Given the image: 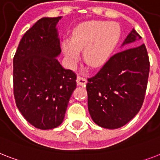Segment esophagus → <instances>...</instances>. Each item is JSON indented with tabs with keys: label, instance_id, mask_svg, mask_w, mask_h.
<instances>
[{
	"label": "esophagus",
	"instance_id": "34e87169",
	"mask_svg": "<svg viewBox=\"0 0 160 160\" xmlns=\"http://www.w3.org/2000/svg\"><path fill=\"white\" fill-rule=\"evenodd\" d=\"M78 85H81V86H85V84L87 83V80L84 77L82 76H78L77 80H76Z\"/></svg>",
	"mask_w": 160,
	"mask_h": 160
}]
</instances>
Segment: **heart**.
Listing matches in <instances>:
<instances>
[{"label":"heart","mask_w":160,"mask_h":160,"mask_svg":"<svg viewBox=\"0 0 160 160\" xmlns=\"http://www.w3.org/2000/svg\"><path fill=\"white\" fill-rule=\"evenodd\" d=\"M121 29L114 23L104 21L84 22L74 28L71 38H64L62 49L67 64L74 67L84 50V61L93 67L107 62L120 39Z\"/></svg>","instance_id":"heart-1"}]
</instances>
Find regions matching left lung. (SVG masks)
Here are the masks:
<instances>
[{
    "label": "left lung",
    "mask_w": 160,
    "mask_h": 160,
    "mask_svg": "<svg viewBox=\"0 0 160 160\" xmlns=\"http://www.w3.org/2000/svg\"><path fill=\"white\" fill-rule=\"evenodd\" d=\"M141 39L133 28L122 46ZM139 44L114 54L95 76L88 79V109L99 127L108 129L123 127L142 107L150 61L145 45Z\"/></svg>",
    "instance_id": "obj_1"
}]
</instances>
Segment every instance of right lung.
<instances>
[{"mask_svg": "<svg viewBox=\"0 0 160 160\" xmlns=\"http://www.w3.org/2000/svg\"><path fill=\"white\" fill-rule=\"evenodd\" d=\"M62 17H44L22 37L13 59V88L18 109L36 128L63 122L76 75L57 59L61 53L56 25Z\"/></svg>", "mask_w": 160, "mask_h": 160, "instance_id": "obj_1", "label": "right lung"}]
</instances>
